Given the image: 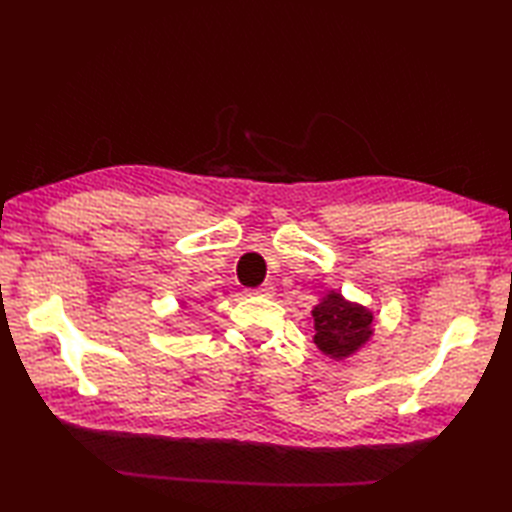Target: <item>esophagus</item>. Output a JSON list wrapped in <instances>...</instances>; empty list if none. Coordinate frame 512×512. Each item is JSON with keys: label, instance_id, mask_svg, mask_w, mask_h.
<instances>
[{"label": "esophagus", "instance_id": "esophagus-1", "mask_svg": "<svg viewBox=\"0 0 512 512\" xmlns=\"http://www.w3.org/2000/svg\"><path fill=\"white\" fill-rule=\"evenodd\" d=\"M248 295H259V297H273L275 295V286L273 284H262L259 288L248 290Z\"/></svg>", "mask_w": 512, "mask_h": 512}]
</instances>
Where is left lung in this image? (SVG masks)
<instances>
[{"label": "left lung", "instance_id": "8db88e82", "mask_svg": "<svg viewBox=\"0 0 512 512\" xmlns=\"http://www.w3.org/2000/svg\"><path fill=\"white\" fill-rule=\"evenodd\" d=\"M314 343L330 358H347L374 334V314L358 303L345 301L339 292H330L312 310Z\"/></svg>", "mask_w": 512, "mask_h": 512}]
</instances>
